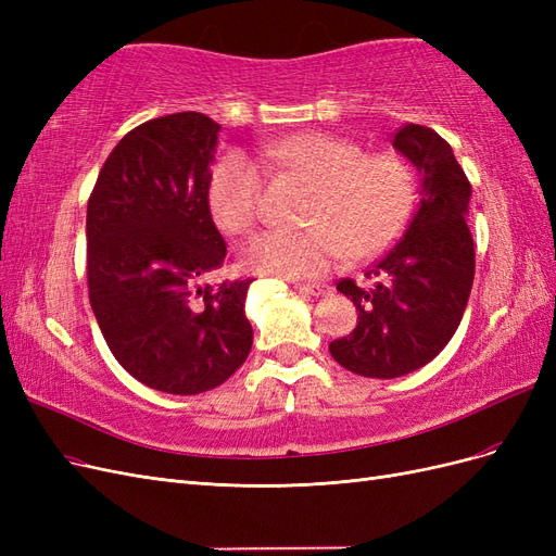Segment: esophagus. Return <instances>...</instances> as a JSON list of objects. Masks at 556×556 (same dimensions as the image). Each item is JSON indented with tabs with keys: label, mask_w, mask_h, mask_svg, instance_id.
I'll list each match as a JSON object with an SVG mask.
<instances>
[{
	"label": "esophagus",
	"mask_w": 556,
	"mask_h": 556,
	"mask_svg": "<svg viewBox=\"0 0 556 556\" xmlns=\"http://www.w3.org/2000/svg\"><path fill=\"white\" fill-rule=\"evenodd\" d=\"M294 290L311 294V296H323L331 292V285L327 282H294Z\"/></svg>",
	"instance_id": "34e87169"
}]
</instances>
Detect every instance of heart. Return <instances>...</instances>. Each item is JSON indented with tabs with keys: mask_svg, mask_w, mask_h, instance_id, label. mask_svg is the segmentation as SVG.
<instances>
[{
	"mask_svg": "<svg viewBox=\"0 0 556 556\" xmlns=\"http://www.w3.org/2000/svg\"><path fill=\"white\" fill-rule=\"evenodd\" d=\"M262 157L315 185L308 229H268L245 250L260 274L290 280L319 278L339 266L348 252L355 260L380 255L406 227L413 208V176L394 155H366L357 143L336 134L304 131L266 141ZM262 194L260 164L231 150L215 164L208 206L215 225L241 237L257 220Z\"/></svg>",
	"mask_w": 556,
	"mask_h": 556,
	"instance_id": "b5f03b06",
	"label": "heart"
}]
</instances>
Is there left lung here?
Masks as SVG:
<instances>
[{
	"mask_svg": "<svg viewBox=\"0 0 556 556\" xmlns=\"http://www.w3.org/2000/svg\"><path fill=\"white\" fill-rule=\"evenodd\" d=\"M394 148L419 174V204L403 237L368 271L380 282L362 290L336 282L357 308V327L329 343L331 357L364 378H399L429 364L457 331L476 276L466 225L470 182L439 134L406 125Z\"/></svg>",
	"mask_w": 556,
	"mask_h": 556,
	"instance_id": "8db88e82",
	"label": "left lung"
}]
</instances>
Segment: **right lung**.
Listing matches in <instances>:
<instances>
[{
  "label": "right lung",
  "mask_w": 556,
  "mask_h": 556,
  "mask_svg": "<svg viewBox=\"0 0 556 556\" xmlns=\"http://www.w3.org/2000/svg\"><path fill=\"white\" fill-rule=\"evenodd\" d=\"M220 125L185 111L131 129L88 201L90 306L129 376L166 394H201L243 366L252 348V280L199 288L223 266L208 182Z\"/></svg>",
  "instance_id": "1"
}]
</instances>
